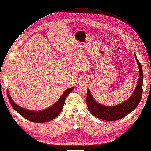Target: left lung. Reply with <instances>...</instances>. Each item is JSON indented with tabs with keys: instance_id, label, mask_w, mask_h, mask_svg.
<instances>
[{
	"instance_id": "left-lung-1",
	"label": "left lung",
	"mask_w": 151,
	"mask_h": 151,
	"mask_svg": "<svg viewBox=\"0 0 151 151\" xmlns=\"http://www.w3.org/2000/svg\"><path fill=\"white\" fill-rule=\"evenodd\" d=\"M134 55L139 67V79L132 94L126 101L114 106H104L94 99L89 89H87V105L93 116L105 121H117L126 116L137 107L142 98L144 77L141 64L135 52Z\"/></svg>"
}]
</instances>
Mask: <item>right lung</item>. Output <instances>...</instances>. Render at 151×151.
I'll use <instances>...</instances> for the list:
<instances>
[{
    "label": "right lung",
    "instance_id": "add662e5",
    "mask_svg": "<svg viewBox=\"0 0 151 151\" xmlns=\"http://www.w3.org/2000/svg\"><path fill=\"white\" fill-rule=\"evenodd\" d=\"M74 87H72L67 89L59 98V99L54 104L51 106L50 107L45 109L42 111H32L29 109L21 107L15 104L10 97L9 91L7 90V96L9 102L12 107L15 111H17L20 115H21L27 120L36 123H42L45 122H48L53 120L59 116V114L63 109L64 102L67 96L70 92L74 90Z\"/></svg>",
    "mask_w": 151,
    "mask_h": 151
}]
</instances>
